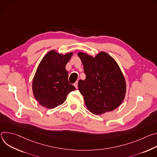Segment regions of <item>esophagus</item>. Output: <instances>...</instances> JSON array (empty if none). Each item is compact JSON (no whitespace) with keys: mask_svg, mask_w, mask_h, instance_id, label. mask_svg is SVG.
Segmentation results:
<instances>
[{"mask_svg":"<svg viewBox=\"0 0 157 157\" xmlns=\"http://www.w3.org/2000/svg\"><path fill=\"white\" fill-rule=\"evenodd\" d=\"M78 81H76V82L74 84V86H75V87H76V89L78 88Z\"/></svg>","mask_w":157,"mask_h":157,"instance_id":"obj_1","label":"esophagus"}]
</instances>
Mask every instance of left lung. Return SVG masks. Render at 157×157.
Instances as JSON below:
<instances>
[{"label":"left lung","instance_id":"8db88e82","mask_svg":"<svg viewBox=\"0 0 157 157\" xmlns=\"http://www.w3.org/2000/svg\"><path fill=\"white\" fill-rule=\"evenodd\" d=\"M84 66L86 79L79 80L78 89L91 113L99 115L116 109L126 93V83L115 59L104 52L95 57L78 54Z\"/></svg>","mask_w":157,"mask_h":157}]
</instances>
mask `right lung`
Listing matches in <instances>:
<instances>
[{"label":"right lung","instance_id":"1","mask_svg":"<svg viewBox=\"0 0 157 157\" xmlns=\"http://www.w3.org/2000/svg\"><path fill=\"white\" fill-rule=\"evenodd\" d=\"M73 54H59L53 50L41 59L32 82L33 95L41 105L47 109L55 108L76 89L69 83L68 73L65 69Z\"/></svg>","mask_w":157,"mask_h":157}]
</instances>
